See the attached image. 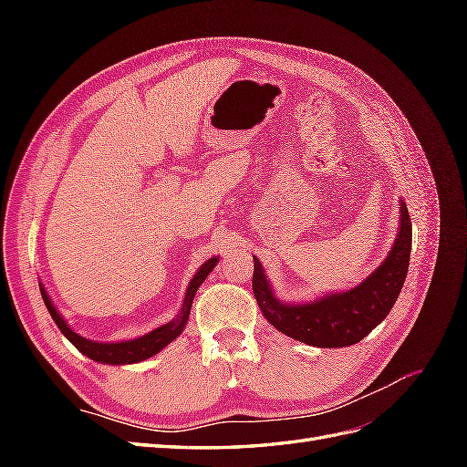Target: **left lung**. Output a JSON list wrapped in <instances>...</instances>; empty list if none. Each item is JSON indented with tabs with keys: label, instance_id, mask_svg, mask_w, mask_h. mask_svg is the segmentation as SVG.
Segmentation results:
<instances>
[{
	"label": "left lung",
	"instance_id": "1",
	"mask_svg": "<svg viewBox=\"0 0 467 467\" xmlns=\"http://www.w3.org/2000/svg\"><path fill=\"white\" fill-rule=\"evenodd\" d=\"M411 237V218L405 202H401L400 234L391 251L358 286L325 294L314 302L285 304L268 285L259 259L253 257V294L266 321L290 338L321 348L350 347L384 321L398 300L409 268Z\"/></svg>",
	"mask_w": 467,
	"mask_h": 467
}]
</instances>
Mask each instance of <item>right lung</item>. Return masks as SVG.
<instances>
[{
    "label": "right lung",
    "mask_w": 467,
    "mask_h": 467,
    "mask_svg": "<svg viewBox=\"0 0 467 467\" xmlns=\"http://www.w3.org/2000/svg\"><path fill=\"white\" fill-rule=\"evenodd\" d=\"M216 263H218V257H212L199 268V271H196V275L189 282L185 302H182L181 312L173 321H169V323L161 325V327L153 329L142 337L132 338V341H120V343L89 341V338L72 331V327L66 323V319L60 316L58 309L54 307L52 300L48 298V294L42 285H40V294H42V300H45V306L48 309V314L52 316L54 323L58 325V329L64 333L67 341L72 343L79 352H83V355L89 357L95 362H103V364H134V362H142L153 355H158L160 350H163L169 343L175 341V338L182 333V329H185V325L189 321L194 294L204 282V278L212 273V268L216 266Z\"/></svg>",
    "instance_id": "right-lung-1"
}]
</instances>
